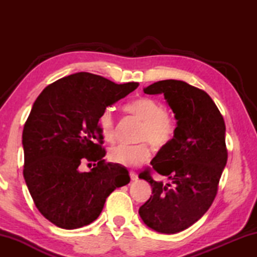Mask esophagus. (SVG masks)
<instances>
[{
    "label": "esophagus",
    "instance_id": "1",
    "mask_svg": "<svg viewBox=\"0 0 257 257\" xmlns=\"http://www.w3.org/2000/svg\"><path fill=\"white\" fill-rule=\"evenodd\" d=\"M130 178H132L133 181H137L138 180V175H137L136 172L130 171Z\"/></svg>",
    "mask_w": 257,
    "mask_h": 257
}]
</instances>
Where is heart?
I'll use <instances>...</instances> for the list:
<instances>
[{
	"label": "heart",
	"instance_id": "1",
	"mask_svg": "<svg viewBox=\"0 0 257 257\" xmlns=\"http://www.w3.org/2000/svg\"><path fill=\"white\" fill-rule=\"evenodd\" d=\"M124 111L142 121L137 141H146L156 149H163L172 141L176 121L165 112L162 103L151 97H141L124 105ZM98 129L103 139L111 143L115 138V121L111 110L106 108L98 118ZM151 152L145 142L136 145H118L108 152V159L122 167H138L149 160Z\"/></svg>",
	"mask_w": 257,
	"mask_h": 257
}]
</instances>
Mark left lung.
I'll return each mask as SVG.
<instances>
[{
    "label": "left lung",
    "mask_w": 257,
    "mask_h": 257,
    "mask_svg": "<svg viewBox=\"0 0 257 257\" xmlns=\"http://www.w3.org/2000/svg\"><path fill=\"white\" fill-rule=\"evenodd\" d=\"M144 93L164 95L177 127L172 141L151 161L171 182L164 185L142 172L139 178L151 185L152 195L138 213L155 231L177 233L201 219L214 201L228 160L224 120L204 90L182 80L154 82Z\"/></svg>",
    "instance_id": "left-lung-1"
}]
</instances>
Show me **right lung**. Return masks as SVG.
I'll list each match as a JSON object with an SVG mask.
<instances>
[{
	"label": "right lung",
	"instance_id": "right-lung-1",
	"mask_svg": "<svg viewBox=\"0 0 257 257\" xmlns=\"http://www.w3.org/2000/svg\"><path fill=\"white\" fill-rule=\"evenodd\" d=\"M137 87L77 72L47 86L35 101L23 132L24 178L38 211L56 227L92 223L108 195L129 184L127 169L103 160L98 118ZM86 159L98 164L81 173Z\"/></svg>",
	"mask_w": 257,
	"mask_h": 257
}]
</instances>
